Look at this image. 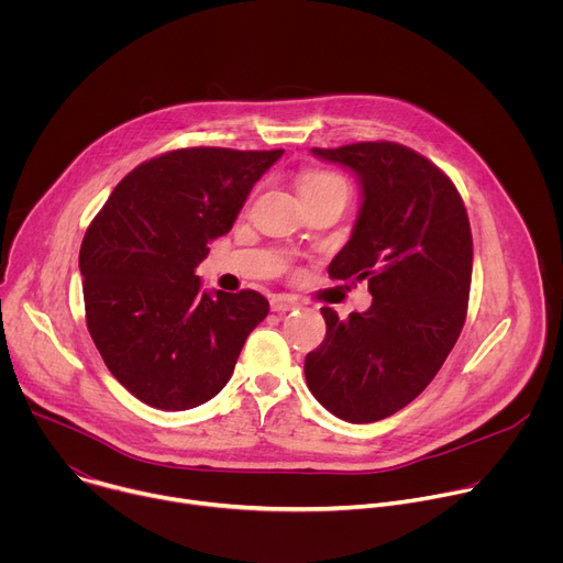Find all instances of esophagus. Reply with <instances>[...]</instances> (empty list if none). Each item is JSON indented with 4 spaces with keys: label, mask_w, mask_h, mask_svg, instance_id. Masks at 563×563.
<instances>
[{
    "label": "esophagus",
    "mask_w": 563,
    "mask_h": 563,
    "mask_svg": "<svg viewBox=\"0 0 563 563\" xmlns=\"http://www.w3.org/2000/svg\"><path fill=\"white\" fill-rule=\"evenodd\" d=\"M269 305H272V311H280V313L298 309V302L294 298H289V296H272Z\"/></svg>",
    "instance_id": "esophagus-1"
}]
</instances>
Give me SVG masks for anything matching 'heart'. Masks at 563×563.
Listing matches in <instances>:
<instances>
[{
	"mask_svg": "<svg viewBox=\"0 0 563 563\" xmlns=\"http://www.w3.org/2000/svg\"><path fill=\"white\" fill-rule=\"evenodd\" d=\"M328 187H336V189H345V191H347V187H345L343 178H339V176H334V174H313V176L305 178V180H302V185H300V191L328 189Z\"/></svg>",
	"mask_w": 563,
	"mask_h": 563,
	"instance_id": "obj_1",
	"label": "heart"
}]
</instances>
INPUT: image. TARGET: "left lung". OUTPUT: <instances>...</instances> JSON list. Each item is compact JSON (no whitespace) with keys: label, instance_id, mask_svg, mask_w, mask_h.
I'll return each instance as SVG.
<instances>
[{"label":"left lung","instance_id":"left-lung-1","mask_svg":"<svg viewBox=\"0 0 563 563\" xmlns=\"http://www.w3.org/2000/svg\"><path fill=\"white\" fill-rule=\"evenodd\" d=\"M311 153L358 180L361 209L330 276L367 280L372 305L347 320L332 307L320 309L328 334L305 356V378L334 417L374 423L412 404L463 330L470 222L452 180L404 144L358 142Z\"/></svg>","mask_w":563,"mask_h":563}]
</instances>
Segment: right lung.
<instances>
[{
    "label": "right lung",
    "instance_id": "1",
    "mask_svg": "<svg viewBox=\"0 0 563 563\" xmlns=\"http://www.w3.org/2000/svg\"><path fill=\"white\" fill-rule=\"evenodd\" d=\"M283 153L194 146L157 155L89 224L79 247L87 328L142 404L169 412L207 404L269 313L258 291L202 289L196 267Z\"/></svg>",
    "mask_w": 563,
    "mask_h": 563
}]
</instances>
